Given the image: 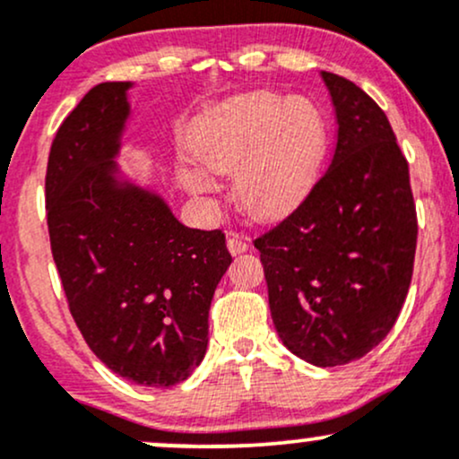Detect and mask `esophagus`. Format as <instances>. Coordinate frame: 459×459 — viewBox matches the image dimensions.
<instances>
[{
  "label": "esophagus",
  "mask_w": 459,
  "mask_h": 459,
  "mask_svg": "<svg viewBox=\"0 0 459 459\" xmlns=\"http://www.w3.org/2000/svg\"><path fill=\"white\" fill-rule=\"evenodd\" d=\"M226 247H229L230 255H241V252L247 250V244L239 235H230L229 239H226Z\"/></svg>",
  "instance_id": "esophagus-1"
}]
</instances>
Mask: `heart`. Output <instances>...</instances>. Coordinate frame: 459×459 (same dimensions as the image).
Returning a JSON list of instances; mask_svg holds the SVG:
<instances>
[{
  "label": "heart",
  "mask_w": 459,
  "mask_h": 459,
  "mask_svg": "<svg viewBox=\"0 0 459 459\" xmlns=\"http://www.w3.org/2000/svg\"><path fill=\"white\" fill-rule=\"evenodd\" d=\"M178 181L194 198H207L218 177L235 175V198L252 218L291 212L315 183L325 151L328 123L308 99L256 91L237 94L203 112L189 127Z\"/></svg>",
  "instance_id": "b5f03b06"
}]
</instances>
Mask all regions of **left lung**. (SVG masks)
Wrapping results in <instances>:
<instances>
[{
  "instance_id": "left-lung-1",
  "label": "left lung",
  "mask_w": 459,
  "mask_h": 459,
  "mask_svg": "<svg viewBox=\"0 0 459 459\" xmlns=\"http://www.w3.org/2000/svg\"><path fill=\"white\" fill-rule=\"evenodd\" d=\"M336 114L330 168L302 204L255 247L273 325L315 367L362 358L399 317L416 250L408 161L380 105L321 71Z\"/></svg>"
}]
</instances>
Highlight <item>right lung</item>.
<instances>
[{
  "mask_svg": "<svg viewBox=\"0 0 459 459\" xmlns=\"http://www.w3.org/2000/svg\"><path fill=\"white\" fill-rule=\"evenodd\" d=\"M134 82L94 86L57 129L45 200L54 261L79 332L140 386L187 380L209 343V308L230 265L222 230L181 224L118 155Z\"/></svg>",
  "mask_w": 459,
  "mask_h": 459,
  "instance_id": "obj_1",
  "label": "right lung"
}]
</instances>
